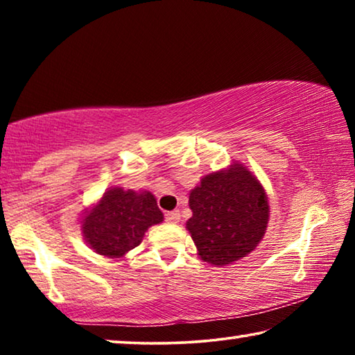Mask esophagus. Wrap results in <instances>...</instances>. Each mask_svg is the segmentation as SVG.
Instances as JSON below:
<instances>
[{"mask_svg":"<svg viewBox=\"0 0 355 355\" xmlns=\"http://www.w3.org/2000/svg\"><path fill=\"white\" fill-rule=\"evenodd\" d=\"M166 220L169 222V224H177V222H180V213L178 211H169L164 214Z\"/></svg>","mask_w":355,"mask_h":355,"instance_id":"1","label":"esophagus"}]
</instances>
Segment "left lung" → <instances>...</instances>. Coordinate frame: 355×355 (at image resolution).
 I'll return each mask as SVG.
<instances>
[{"mask_svg":"<svg viewBox=\"0 0 355 355\" xmlns=\"http://www.w3.org/2000/svg\"><path fill=\"white\" fill-rule=\"evenodd\" d=\"M192 218L186 222L199 257L225 266L254 250L269 220L261 183L243 164L208 173L189 194Z\"/></svg>","mask_w":355,"mask_h":355,"instance_id":"obj_1","label":"left lung"}]
</instances>
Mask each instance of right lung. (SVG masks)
Here are the masks:
<instances>
[{"label":"right lung","instance_id":"1","mask_svg":"<svg viewBox=\"0 0 355 355\" xmlns=\"http://www.w3.org/2000/svg\"><path fill=\"white\" fill-rule=\"evenodd\" d=\"M163 219L152 192L111 188L97 205L84 211L81 230L94 252L120 258L141 244L148 227Z\"/></svg>","mask_w":355,"mask_h":355}]
</instances>
